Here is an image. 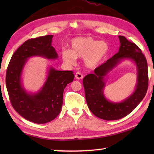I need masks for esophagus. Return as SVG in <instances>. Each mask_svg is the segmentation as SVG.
Instances as JSON below:
<instances>
[{"mask_svg": "<svg viewBox=\"0 0 154 154\" xmlns=\"http://www.w3.org/2000/svg\"><path fill=\"white\" fill-rule=\"evenodd\" d=\"M75 78L77 79H83V75L80 72H77L76 74H75Z\"/></svg>", "mask_w": 154, "mask_h": 154, "instance_id": "1", "label": "esophagus"}]
</instances>
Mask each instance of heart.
<instances>
[{
	"mask_svg": "<svg viewBox=\"0 0 154 154\" xmlns=\"http://www.w3.org/2000/svg\"><path fill=\"white\" fill-rule=\"evenodd\" d=\"M109 51L107 43L85 36L75 38L71 43V50L64 49L61 56L64 62L68 64H75L76 58H83L85 66L93 69L100 64Z\"/></svg>",
	"mask_w": 154,
	"mask_h": 154,
	"instance_id": "obj_1",
	"label": "heart"
}]
</instances>
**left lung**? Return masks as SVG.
Returning a JSON list of instances; mask_svg holds the SVG:
<instances>
[{
  "label": "left lung",
  "instance_id": "8db88e82",
  "mask_svg": "<svg viewBox=\"0 0 154 154\" xmlns=\"http://www.w3.org/2000/svg\"><path fill=\"white\" fill-rule=\"evenodd\" d=\"M119 51L105 63L98 66L92 74L83 79L88 108L98 118L105 120H116L124 118L137 107L147 93L148 88L147 62L140 49L124 36H118ZM133 60L137 68V83L135 92L121 103L108 101L103 96L104 77L122 59Z\"/></svg>",
  "mask_w": 154,
  "mask_h": 154
}]
</instances>
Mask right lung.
Instances as JSON below:
<instances>
[{
  "instance_id": "right-lung-1",
  "label": "right lung",
  "mask_w": 154,
  "mask_h": 154,
  "mask_svg": "<svg viewBox=\"0 0 154 154\" xmlns=\"http://www.w3.org/2000/svg\"><path fill=\"white\" fill-rule=\"evenodd\" d=\"M52 38L53 35H46L25 41L13 54L7 69L6 86L12 106L21 116L36 124L48 123L58 116L64 88L75 77L72 71H57L50 67L39 92L29 94L23 88L21 75L28 58L32 56L58 58L51 45Z\"/></svg>"
}]
</instances>
